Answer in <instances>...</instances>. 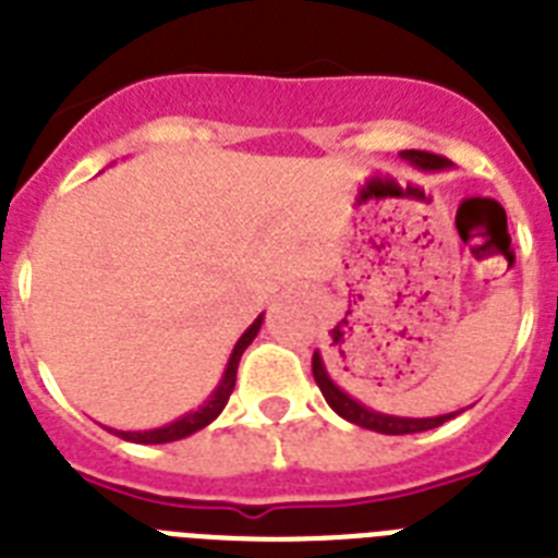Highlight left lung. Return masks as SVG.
I'll use <instances>...</instances> for the list:
<instances>
[{
  "label": "left lung",
  "instance_id": "1",
  "mask_svg": "<svg viewBox=\"0 0 558 558\" xmlns=\"http://www.w3.org/2000/svg\"><path fill=\"white\" fill-rule=\"evenodd\" d=\"M404 160H410L415 169L421 171H447L452 169V162L447 157H438V154L429 151H401ZM312 375H315V384L324 392L326 404L332 407L343 421L357 424V427L373 429V433H384V436H410V433H424V429L441 427L444 421L456 418L459 412H444V415H429V418H407V415H387V412H378L373 407L361 404L357 398H352L347 389H341L332 381V375L326 369L324 355L315 350L312 355Z\"/></svg>",
  "mask_w": 558,
  "mask_h": 558
}]
</instances>
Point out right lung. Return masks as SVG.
<instances>
[{
    "label": "right lung",
    "instance_id": "obj_1",
    "mask_svg": "<svg viewBox=\"0 0 558 558\" xmlns=\"http://www.w3.org/2000/svg\"><path fill=\"white\" fill-rule=\"evenodd\" d=\"M260 326H264V312L257 315L252 324H248V329L238 338V343H234L232 355H229V361H226V369L223 375H220V381H217V387L211 389V396L203 401L197 410L185 412V415H180V418L169 421V424H162V427H154V429H111L106 427L108 433H114V436H120L122 441H134V444H169V441H180V438H189L194 436L197 429L208 427L211 421L223 412L226 401H229V396H232L234 389V381H238V364H240V355L246 352V347L257 338V332H260Z\"/></svg>",
    "mask_w": 558,
    "mask_h": 558
}]
</instances>
